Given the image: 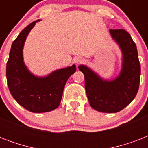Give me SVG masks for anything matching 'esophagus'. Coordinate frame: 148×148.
I'll use <instances>...</instances> for the list:
<instances>
[{"mask_svg":"<svg viewBox=\"0 0 148 148\" xmlns=\"http://www.w3.org/2000/svg\"><path fill=\"white\" fill-rule=\"evenodd\" d=\"M84 59L82 58V57H80V56H78V57H76V58H74V62L76 63V64H80L81 63L83 62Z\"/></svg>","mask_w":148,"mask_h":148,"instance_id":"esophagus-1","label":"esophagus"}]
</instances>
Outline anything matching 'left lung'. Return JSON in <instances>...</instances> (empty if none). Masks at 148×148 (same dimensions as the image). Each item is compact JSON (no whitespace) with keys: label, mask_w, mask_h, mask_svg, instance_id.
I'll return each mask as SVG.
<instances>
[{"label":"left lung","mask_w":148,"mask_h":148,"mask_svg":"<svg viewBox=\"0 0 148 148\" xmlns=\"http://www.w3.org/2000/svg\"><path fill=\"white\" fill-rule=\"evenodd\" d=\"M110 37L121 52V67L114 78L104 79L88 66L81 64L85 90L91 108L103 113H117L135 97L140 84V64L135 43L125 30H110Z\"/></svg>","instance_id":"8db88e82"}]
</instances>
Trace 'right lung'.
Returning <instances> with one entry per match:
<instances>
[{"label":"right lung","instance_id":"add662e5","mask_svg":"<svg viewBox=\"0 0 148 148\" xmlns=\"http://www.w3.org/2000/svg\"><path fill=\"white\" fill-rule=\"evenodd\" d=\"M40 21L29 24L17 36L11 45L6 67L8 85L12 97L20 105L33 113L48 112L58 108L65 84L77 69L73 64L45 76H38L29 71L23 55L24 42Z\"/></svg>","mask_w":148,"mask_h":148}]
</instances>
